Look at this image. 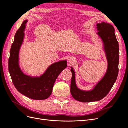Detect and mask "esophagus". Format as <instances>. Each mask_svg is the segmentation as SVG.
<instances>
[{"label": "esophagus", "mask_w": 128, "mask_h": 128, "mask_svg": "<svg viewBox=\"0 0 128 128\" xmlns=\"http://www.w3.org/2000/svg\"><path fill=\"white\" fill-rule=\"evenodd\" d=\"M69 62H72L75 61V58L74 56H70V58H69Z\"/></svg>", "instance_id": "34e87169"}]
</instances>
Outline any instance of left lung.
Segmentation results:
<instances>
[{"mask_svg": "<svg viewBox=\"0 0 128 128\" xmlns=\"http://www.w3.org/2000/svg\"><path fill=\"white\" fill-rule=\"evenodd\" d=\"M98 34L102 39L108 61V68L103 78L91 91L81 90L77 87L75 72L71 68L72 77L70 92L72 97L80 102H89L99 101L106 96L113 87L118 72L119 47L115 34L114 26L107 22L96 24Z\"/></svg>", "mask_w": 128, "mask_h": 128, "instance_id": "1", "label": "left lung"}]
</instances>
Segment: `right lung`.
Instances as JSON below:
<instances>
[{"label": "right lung", "mask_w": 128, "mask_h": 128, "mask_svg": "<svg viewBox=\"0 0 128 128\" xmlns=\"http://www.w3.org/2000/svg\"><path fill=\"white\" fill-rule=\"evenodd\" d=\"M26 22L27 20L23 22L15 34L10 50L8 70L14 86L19 92L32 99H46L51 94L58 75L67 67V61H60L52 64L39 77L24 74L18 66V52L24 40Z\"/></svg>", "instance_id": "obj_1"}]
</instances>
